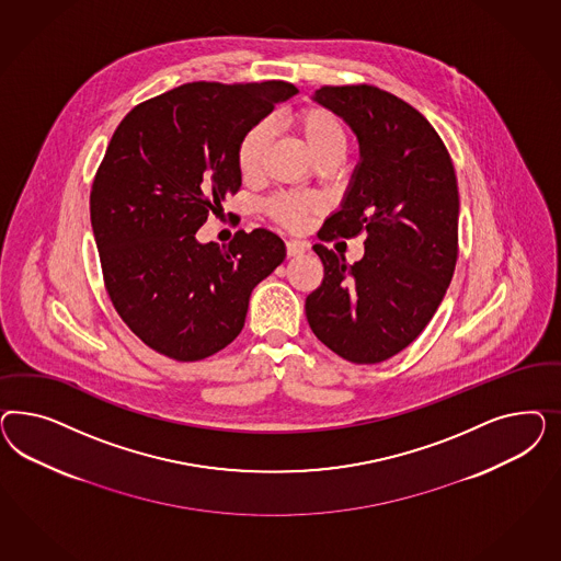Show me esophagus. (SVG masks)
<instances>
[{
  "label": "esophagus",
  "mask_w": 561,
  "mask_h": 561,
  "mask_svg": "<svg viewBox=\"0 0 561 561\" xmlns=\"http://www.w3.org/2000/svg\"><path fill=\"white\" fill-rule=\"evenodd\" d=\"M286 253H288V256L305 255V242H300V240H286Z\"/></svg>",
  "instance_id": "1"
}]
</instances>
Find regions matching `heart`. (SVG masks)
<instances>
[{
	"instance_id": "1",
	"label": "heart",
	"mask_w": 561,
	"mask_h": 561,
	"mask_svg": "<svg viewBox=\"0 0 561 561\" xmlns=\"http://www.w3.org/2000/svg\"><path fill=\"white\" fill-rule=\"evenodd\" d=\"M288 125L317 160L341 158L347 150V125L331 108L319 104L302 106L289 115ZM267 148L270 127L265 123H256L242 136L238 144L237 164L244 181L261 174ZM312 211H317V202L300 195H277L267 204V214L272 220L288 230H302Z\"/></svg>"
}]
</instances>
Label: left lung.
<instances>
[{"instance_id":"obj_1","label":"left lung","mask_w":561,"mask_h":561,"mask_svg":"<svg viewBox=\"0 0 561 561\" xmlns=\"http://www.w3.org/2000/svg\"><path fill=\"white\" fill-rule=\"evenodd\" d=\"M314 101L359 141V164L321 240L362 232L364 256L347 265L323 244L321 286L306 298L312 333L354 364L405 350L432 321L459 256V187L440 136L420 111L376 85H321Z\"/></svg>"}]
</instances>
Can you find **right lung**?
I'll list each match as a JSON object with an SVG mask.
<instances>
[{
    "label": "right lung",
    "mask_w": 561,
    "mask_h": 561,
    "mask_svg": "<svg viewBox=\"0 0 561 561\" xmlns=\"http://www.w3.org/2000/svg\"><path fill=\"white\" fill-rule=\"evenodd\" d=\"M298 88L191 82L134 106L111 137L90 191L104 288L153 352L214 356L244 327L251 291L284 261V240L238 230L228 247L195 232L240 188L242 136Z\"/></svg>",
    "instance_id": "obj_1"
}]
</instances>
